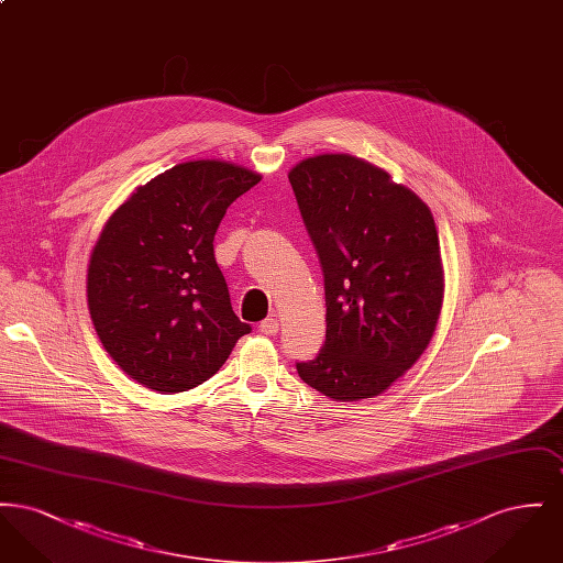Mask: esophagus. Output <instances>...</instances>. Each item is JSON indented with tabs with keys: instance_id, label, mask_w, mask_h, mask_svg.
Masks as SVG:
<instances>
[{
	"instance_id": "obj_1",
	"label": "esophagus",
	"mask_w": 563,
	"mask_h": 563,
	"mask_svg": "<svg viewBox=\"0 0 563 563\" xmlns=\"http://www.w3.org/2000/svg\"><path fill=\"white\" fill-rule=\"evenodd\" d=\"M260 331L264 335H276L278 333V321L276 319H266V321L260 322Z\"/></svg>"
}]
</instances>
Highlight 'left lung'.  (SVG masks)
Wrapping results in <instances>:
<instances>
[{
    "label": "left lung",
    "mask_w": 563,
    "mask_h": 563,
    "mask_svg": "<svg viewBox=\"0 0 563 563\" xmlns=\"http://www.w3.org/2000/svg\"><path fill=\"white\" fill-rule=\"evenodd\" d=\"M319 255L327 335L299 377L333 401L372 399L429 346L443 268L429 207L390 175L349 154H322L289 173Z\"/></svg>",
    "instance_id": "obj_1"
}]
</instances>
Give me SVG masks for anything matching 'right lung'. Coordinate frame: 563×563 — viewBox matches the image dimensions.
Here are the masks:
<instances>
[{
	"instance_id": "add662e5",
	"label": "right lung",
	"mask_w": 563,
	"mask_h": 563,
	"mask_svg": "<svg viewBox=\"0 0 563 563\" xmlns=\"http://www.w3.org/2000/svg\"><path fill=\"white\" fill-rule=\"evenodd\" d=\"M260 175L219 161L162 173L109 217L88 266V308L109 356L158 393L219 372L251 333L214 262V232Z\"/></svg>"
}]
</instances>
